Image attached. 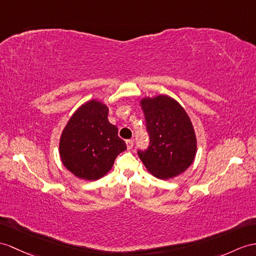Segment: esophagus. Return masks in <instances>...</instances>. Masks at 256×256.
<instances>
[{
  "label": "esophagus",
  "instance_id": "34e87169",
  "mask_svg": "<svg viewBox=\"0 0 256 256\" xmlns=\"http://www.w3.org/2000/svg\"><path fill=\"white\" fill-rule=\"evenodd\" d=\"M126 144H127L128 150H132L134 148V140H127Z\"/></svg>",
  "mask_w": 256,
  "mask_h": 256
}]
</instances>
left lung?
Returning a JSON list of instances; mask_svg holds the SVG:
<instances>
[{"mask_svg": "<svg viewBox=\"0 0 256 256\" xmlns=\"http://www.w3.org/2000/svg\"><path fill=\"white\" fill-rule=\"evenodd\" d=\"M141 108L146 116L150 146L138 151L148 172L160 179L174 178L194 160L196 138L184 108L168 96L144 98Z\"/></svg>", "mask_w": 256, "mask_h": 256, "instance_id": "left-lung-1", "label": "left lung"}]
</instances>
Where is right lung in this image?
<instances>
[{
  "instance_id": "add662e5",
  "label": "right lung",
  "mask_w": 256,
  "mask_h": 256,
  "mask_svg": "<svg viewBox=\"0 0 256 256\" xmlns=\"http://www.w3.org/2000/svg\"><path fill=\"white\" fill-rule=\"evenodd\" d=\"M108 115L106 105L91 100L74 112L62 132V163L80 179L102 178L110 170L118 154L127 148Z\"/></svg>"
}]
</instances>
